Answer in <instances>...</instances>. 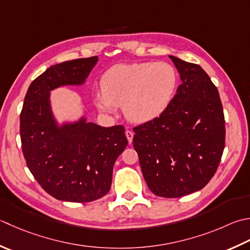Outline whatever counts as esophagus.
<instances>
[{
    "mask_svg": "<svg viewBox=\"0 0 250 250\" xmlns=\"http://www.w3.org/2000/svg\"><path fill=\"white\" fill-rule=\"evenodd\" d=\"M125 136H126V139H128L129 143L131 144L132 143V140H133V132L130 131V130H126L125 131Z\"/></svg>",
    "mask_w": 250,
    "mask_h": 250,
    "instance_id": "esophagus-1",
    "label": "esophagus"
}]
</instances>
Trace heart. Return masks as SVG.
Here are the masks:
<instances>
[{"label":"heart","instance_id":"heart-1","mask_svg":"<svg viewBox=\"0 0 250 250\" xmlns=\"http://www.w3.org/2000/svg\"><path fill=\"white\" fill-rule=\"evenodd\" d=\"M178 84V73L167 62L118 63L102 78L94 102L101 111L112 114L124 104L126 118L144 124L157 118L169 106Z\"/></svg>","mask_w":250,"mask_h":250}]
</instances>
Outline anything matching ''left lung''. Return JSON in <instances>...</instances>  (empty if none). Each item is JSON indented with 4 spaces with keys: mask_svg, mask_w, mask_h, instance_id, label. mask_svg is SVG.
<instances>
[{
    "mask_svg": "<svg viewBox=\"0 0 250 250\" xmlns=\"http://www.w3.org/2000/svg\"><path fill=\"white\" fill-rule=\"evenodd\" d=\"M171 61L181 84L157 118L135 126L133 146L148 188L166 198L206 187L216 173L226 144V121L216 85L199 65Z\"/></svg>",
    "mask_w": 250,
    "mask_h": 250,
    "instance_id": "1",
    "label": "left lung"
}]
</instances>
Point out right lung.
<instances>
[{
  "label": "right lung",
  "mask_w": 250,
  "mask_h": 250,
  "mask_svg": "<svg viewBox=\"0 0 250 250\" xmlns=\"http://www.w3.org/2000/svg\"><path fill=\"white\" fill-rule=\"evenodd\" d=\"M99 57L51 66L34 79L24 96L21 139L29 170L42 188L58 200L89 203L109 192L116 159L128 145L124 125L104 128L85 117L58 125L51 91L82 85Z\"/></svg>",
  "instance_id": "right-lung-1"
}]
</instances>
